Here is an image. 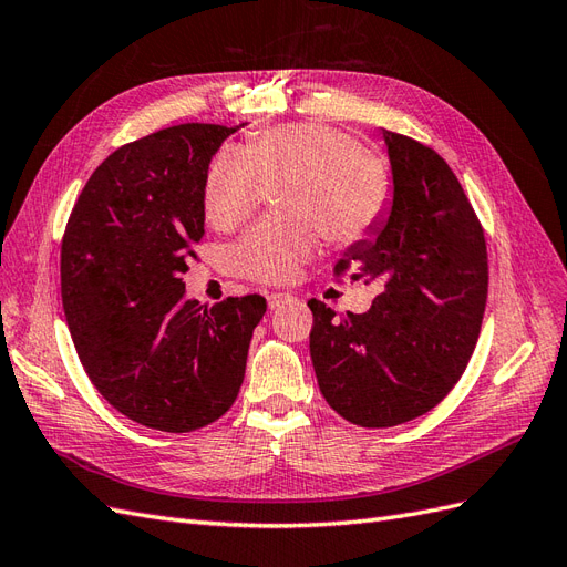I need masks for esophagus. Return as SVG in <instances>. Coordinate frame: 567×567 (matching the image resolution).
<instances>
[{
  "label": "esophagus",
  "instance_id": "esophagus-1",
  "mask_svg": "<svg viewBox=\"0 0 567 567\" xmlns=\"http://www.w3.org/2000/svg\"><path fill=\"white\" fill-rule=\"evenodd\" d=\"M267 300H269L271 310H279V307H284V305H288V302H293L296 298L290 296V293H284V290H274V293L267 296Z\"/></svg>",
  "mask_w": 567,
  "mask_h": 567
}]
</instances>
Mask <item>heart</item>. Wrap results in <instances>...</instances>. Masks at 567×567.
<instances>
[{
	"instance_id": "b5f03b06",
	"label": "heart",
	"mask_w": 567,
	"mask_h": 567,
	"mask_svg": "<svg viewBox=\"0 0 567 567\" xmlns=\"http://www.w3.org/2000/svg\"><path fill=\"white\" fill-rule=\"evenodd\" d=\"M281 188L288 215L255 225L234 246L238 277L284 284L321 244L348 248L379 225L390 200L385 161L348 132L321 123H290L257 132L241 153L225 151L205 177V217L234 231Z\"/></svg>"
}]
</instances>
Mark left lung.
I'll return each mask as SVG.
<instances>
[{"mask_svg":"<svg viewBox=\"0 0 567 567\" xmlns=\"http://www.w3.org/2000/svg\"><path fill=\"white\" fill-rule=\"evenodd\" d=\"M392 208L333 267L383 290L364 315L310 300V354L323 400L362 427L437 406L468 367L487 302V244L471 200L437 153L383 130Z\"/></svg>","mask_w":567,"mask_h":567,"instance_id":"1","label":"left lung"}]
</instances>
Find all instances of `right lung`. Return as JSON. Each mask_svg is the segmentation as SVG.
<instances>
[{
  "instance_id": "obj_1",
  "label": "right lung",
  "mask_w": 567,
  "mask_h": 567,
  "mask_svg": "<svg viewBox=\"0 0 567 567\" xmlns=\"http://www.w3.org/2000/svg\"><path fill=\"white\" fill-rule=\"evenodd\" d=\"M238 127L186 123L120 146L65 225L61 298L84 373L153 431L192 433L227 414L267 312L255 293L213 307L184 298L208 165Z\"/></svg>"
}]
</instances>
